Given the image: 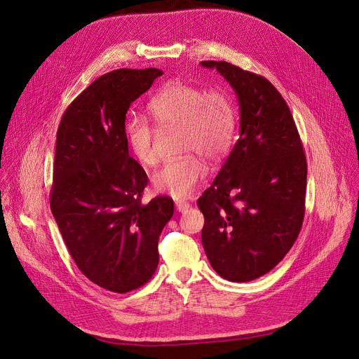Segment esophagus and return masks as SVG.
<instances>
[{"mask_svg":"<svg viewBox=\"0 0 359 359\" xmlns=\"http://www.w3.org/2000/svg\"><path fill=\"white\" fill-rule=\"evenodd\" d=\"M189 203L187 202H183V201H179V202H176V210L179 211V212H186L187 210H189Z\"/></svg>","mask_w":359,"mask_h":359,"instance_id":"esophagus-1","label":"esophagus"}]
</instances>
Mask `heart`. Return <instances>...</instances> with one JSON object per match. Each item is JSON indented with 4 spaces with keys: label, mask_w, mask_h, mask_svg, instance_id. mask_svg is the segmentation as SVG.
<instances>
[{
    "label": "heart",
    "mask_w": 359,
    "mask_h": 359,
    "mask_svg": "<svg viewBox=\"0 0 359 359\" xmlns=\"http://www.w3.org/2000/svg\"><path fill=\"white\" fill-rule=\"evenodd\" d=\"M148 109L161 128H180L182 153H196L206 161L218 163L233 145L237 116L230 97L221 90H205L176 80L151 97ZM125 137L140 163L156 164V130L144 118H130ZM205 175L206 168L196 157L184 156L165 163L151 183L157 194L184 199L195 192Z\"/></svg>",
    "instance_id": "b5f03b06"
}]
</instances>
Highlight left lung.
<instances>
[{
    "label": "left lung",
    "mask_w": 359,
    "mask_h": 359,
    "mask_svg": "<svg viewBox=\"0 0 359 359\" xmlns=\"http://www.w3.org/2000/svg\"><path fill=\"white\" fill-rule=\"evenodd\" d=\"M234 90L240 137L198 199L202 244L214 271L249 282L272 271L295 243L304 218L307 163L288 104L262 75L202 61Z\"/></svg>",
    "instance_id": "obj_1"
}]
</instances>
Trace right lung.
<instances>
[{"label":"right lung","instance_id":"obj_1","mask_svg":"<svg viewBox=\"0 0 359 359\" xmlns=\"http://www.w3.org/2000/svg\"><path fill=\"white\" fill-rule=\"evenodd\" d=\"M161 69H115L65 110L56 132L50 211L75 265L94 284L129 292L158 265V238L173 217L168 196L141 202L148 177L129 156L126 111Z\"/></svg>","mask_w":359,"mask_h":359}]
</instances>
